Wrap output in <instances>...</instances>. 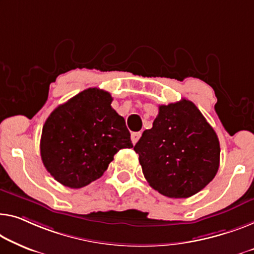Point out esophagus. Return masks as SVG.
I'll return each instance as SVG.
<instances>
[{
	"instance_id": "34e87169",
	"label": "esophagus",
	"mask_w": 254,
	"mask_h": 254,
	"mask_svg": "<svg viewBox=\"0 0 254 254\" xmlns=\"http://www.w3.org/2000/svg\"><path fill=\"white\" fill-rule=\"evenodd\" d=\"M140 137H141V132H133V133L131 134V141H132V143H133V145H135Z\"/></svg>"
}]
</instances>
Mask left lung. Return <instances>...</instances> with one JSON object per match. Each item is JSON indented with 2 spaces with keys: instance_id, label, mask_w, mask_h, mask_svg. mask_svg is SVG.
<instances>
[{
  "instance_id": "8db88e82",
  "label": "left lung",
  "mask_w": 254,
  "mask_h": 254,
  "mask_svg": "<svg viewBox=\"0 0 254 254\" xmlns=\"http://www.w3.org/2000/svg\"><path fill=\"white\" fill-rule=\"evenodd\" d=\"M146 180L170 198H187L210 184L220 162L217 134L194 103L161 105L153 127L134 146Z\"/></svg>"
}]
</instances>
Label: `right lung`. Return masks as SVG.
<instances>
[{
    "mask_svg": "<svg viewBox=\"0 0 254 254\" xmlns=\"http://www.w3.org/2000/svg\"><path fill=\"white\" fill-rule=\"evenodd\" d=\"M107 91L89 88L57 107L45 121L41 157L64 186L82 188L99 179L120 149L132 148L126 121Z\"/></svg>",
    "mask_w": 254,
    "mask_h": 254,
    "instance_id": "obj_1",
    "label": "right lung"
}]
</instances>
